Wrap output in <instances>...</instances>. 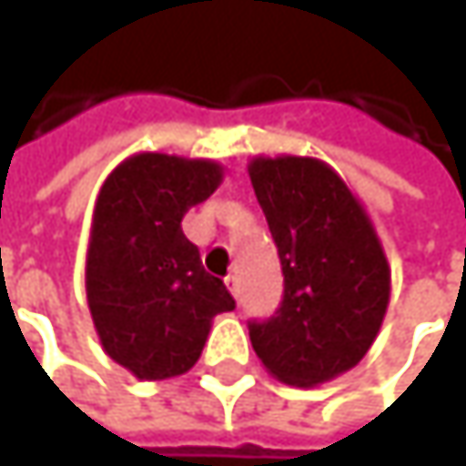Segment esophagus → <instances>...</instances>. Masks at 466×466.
Wrapping results in <instances>:
<instances>
[{"label":"esophagus","instance_id":"esophagus-1","mask_svg":"<svg viewBox=\"0 0 466 466\" xmlns=\"http://www.w3.org/2000/svg\"><path fill=\"white\" fill-rule=\"evenodd\" d=\"M227 289L232 291L234 299L239 297V278H237V275H229V278H227Z\"/></svg>","mask_w":466,"mask_h":466}]
</instances>
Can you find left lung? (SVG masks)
<instances>
[{"mask_svg": "<svg viewBox=\"0 0 466 466\" xmlns=\"http://www.w3.org/2000/svg\"><path fill=\"white\" fill-rule=\"evenodd\" d=\"M248 175L283 267L280 310L250 324V342L272 378L313 389L372 348L389 310L391 267L370 213L326 161L253 156Z\"/></svg>", "mask_w": 466, "mask_h": 466, "instance_id": "left-lung-1", "label": "left lung"}]
</instances>
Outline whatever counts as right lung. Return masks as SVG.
<instances>
[{"label":"right lung","instance_id":"right-lung-1","mask_svg":"<svg viewBox=\"0 0 466 466\" xmlns=\"http://www.w3.org/2000/svg\"><path fill=\"white\" fill-rule=\"evenodd\" d=\"M224 180L213 158L142 150L102 183L86 250V299L105 353L140 380L186 375L213 319L234 310L205 272L183 216Z\"/></svg>","mask_w":466,"mask_h":466}]
</instances>
